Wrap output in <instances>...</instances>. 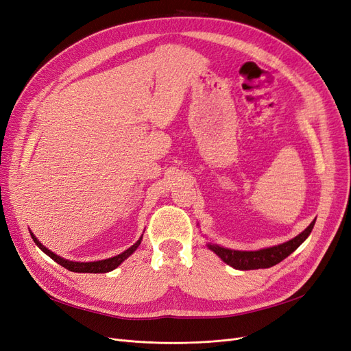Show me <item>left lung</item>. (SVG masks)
I'll list each match as a JSON object with an SVG mask.
<instances>
[{
    "instance_id": "left-lung-1",
    "label": "left lung",
    "mask_w": 351,
    "mask_h": 351,
    "mask_svg": "<svg viewBox=\"0 0 351 351\" xmlns=\"http://www.w3.org/2000/svg\"><path fill=\"white\" fill-rule=\"evenodd\" d=\"M315 226V219L311 222L299 236L293 240L280 244V246H274L268 249H262L256 252H240V250H230L226 247H219L217 244H208L212 252H215L218 256L224 261L230 267L240 269V271H250V269H259V268H271L274 265L280 263L287 256L300 246V244L309 237L312 228Z\"/></svg>"
}]
</instances>
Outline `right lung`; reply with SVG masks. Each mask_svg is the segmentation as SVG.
I'll list each match as a JSON object with an SVG mask.
<instances>
[{
  "label": "right lung",
  "mask_w": 351,
  "mask_h": 351,
  "mask_svg": "<svg viewBox=\"0 0 351 351\" xmlns=\"http://www.w3.org/2000/svg\"><path fill=\"white\" fill-rule=\"evenodd\" d=\"M30 236H32V239H34V241L36 243V246H38L42 252L47 253L51 259H54L57 263H60L61 267H64L66 269H69V271H71V272H89V274H104V272H110V271L115 269L121 262H124L137 247H139L141 240H142V237H141L139 240H137V241L133 244L132 247H129L125 252H123V253H120V254H117V256L110 258V259L98 261V262H71V261H67V259H62V258L57 256L56 253H52V252L48 250L45 246H42L40 241H38V239H36L34 234H32V232H30Z\"/></svg>",
  "instance_id": "1"
}]
</instances>
